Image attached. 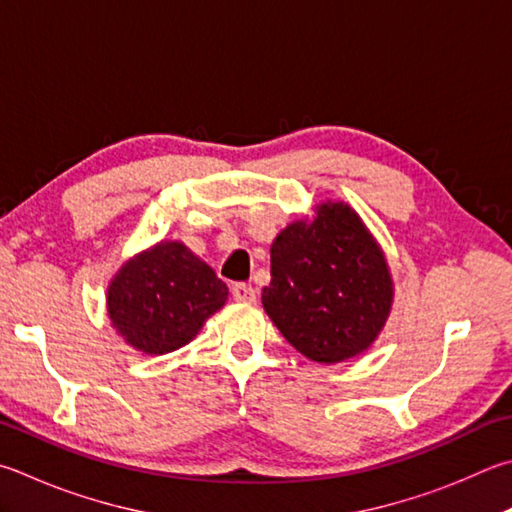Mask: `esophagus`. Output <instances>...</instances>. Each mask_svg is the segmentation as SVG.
Segmentation results:
<instances>
[{"label": "esophagus", "mask_w": 512, "mask_h": 512, "mask_svg": "<svg viewBox=\"0 0 512 512\" xmlns=\"http://www.w3.org/2000/svg\"><path fill=\"white\" fill-rule=\"evenodd\" d=\"M232 297H235L237 302H244V304H253L255 300H257V293H255V288L253 286H248V284H241V282H237V284H232Z\"/></svg>", "instance_id": "34e87169"}]
</instances>
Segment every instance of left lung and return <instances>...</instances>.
<instances>
[{
    "mask_svg": "<svg viewBox=\"0 0 512 512\" xmlns=\"http://www.w3.org/2000/svg\"><path fill=\"white\" fill-rule=\"evenodd\" d=\"M392 300L383 250L347 203H322L275 237L262 304L302 356L333 365L367 351Z\"/></svg>",
    "mask_w": 512,
    "mask_h": 512,
    "instance_id": "1",
    "label": "left lung"
}]
</instances>
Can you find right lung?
<instances>
[{"mask_svg": "<svg viewBox=\"0 0 512 512\" xmlns=\"http://www.w3.org/2000/svg\"><path fill=\"white\" fill-rule=\"evenodd\" d=\"M228 286L181 241H161L123 264L107 288L111 327L127 345L163 356L197 336Z\"/></svg>", "mask_w": 512, "mask_h": 512, "instance_id": "right-lung-1", "label": "right lung"}]
</instances>
